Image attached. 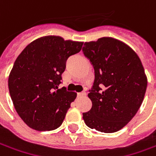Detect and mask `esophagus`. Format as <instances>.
Masks as SVG:
<instances>
[{
	"mask_svg": "<svg viewBox=\"0 0 156 156\" xmlns=\"http://www.w3.org/2000/svg\"><path fill=\"white\" fill-rule=\"evenodd\" d=\"M83 96H86V93L85 92H81V93L78 94V97H83Z\"/></svg>",
	"mask_w": 156,
	"mask_h": 156,
	"instance_id": "34e87169",
	"label": "esophagus"
}]
</instances>
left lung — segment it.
<instances>
[{
	"instance_id": "1",
	"label": "left lung",
	"mask_w": 156,
	"mask_h": 156,
	"mask_svg": "<svg viewBox=\"0 0 156 156\" xmlns=\"http://www.w3.org/2000/svg\"><path fill=\"white\" fill-rule=\"evenodd\" d=\"M94 69L87 96L91 109L83 113L88 128L115 133L125 127L140 108L147 79L141 60L129 45L113 37L84 43L82 48Z\"/></svg>"
}]
</instances>
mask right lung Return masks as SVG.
Instances as JSON below:
<instances>
[{"label": "right lung", "instance_id": "add662e5", "mask_svg": "<svg viewBox=\"0 0 156 156\" xmlns=\"http://www.w3.org/2000/svg\"><path fill=\"white\" fill-rule=\"evenodd\" d=\"M82 41L47 35L34 40L16 58L9 76L15 108L31 129L50 131L65 119L76 93L59 88L66 61L81 51Z\"/></svg>", "mask_w": 156, "mask_h": 156}]
</instances>
